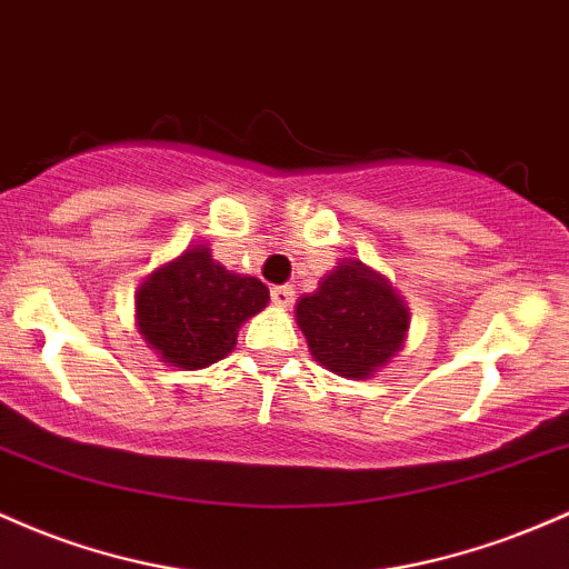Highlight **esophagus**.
I'll return each mask as SVG.
<instances>
[{"label": "esophagus", "instance_id": "obj_1", "mask_svg": "<svg viewBox=\"0 0 569 569\" xmlns=\"http://www.w3.org/2000/svg\"><path fill=\"white\" fill-rule=\"evenodd\" d=\"M271 301L277 303L279 309H290L292 301H296V290H292V284L271 287Z\"/></svg>", "mask_w": 569, "mask_h": 569}]
</instances>
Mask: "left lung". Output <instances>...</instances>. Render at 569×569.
<instances>
[{
  "mask_svg": "<svg viewBox=\"0 0 569 569\" xmlns=\"http://www.w3.org/2000/svg\"><path fill=\"white\" fill-rule=\"evenodd\" d=\"M298 328L319 366L343 379H370L400 352L408 306L381 273L341 260L296 306Z\"/></svg>",
  "mask_w": 569,
  "mask_h": 569,
  "instance_id": "8db88e82",
  "label": "left lung"
}]
</instances>
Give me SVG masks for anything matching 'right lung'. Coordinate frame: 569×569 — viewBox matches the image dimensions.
Wrapping results in <instances>:
<instances>
[{
    "mask_svg": "<svg viewBox=\"0 0 569 569\" xmlns=\"http://www.w3.org/2000/svg\"><path fill=\"white\" fill-rule=\"evenodd\" d=\"M268 287L228 271L196 244L152 271L137 292V325L163 362L199 370L236 347L241 322L263 311Z\"/></svg>",
    "mask_w": 569,
    "mask_h": 569,
    "instance_id": "1",
    "label": "right lung"
}]
</instances>
